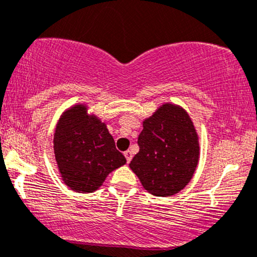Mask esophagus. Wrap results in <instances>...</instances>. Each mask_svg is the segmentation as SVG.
<instances>
[{
	"instance_id": "obj_1",
	"label": "esophagus",
	"mask_w": 257,
	"mask_h": 257,
	"mask_svg": "<svg viewBox=\"0 0 257 257\" xmlns=\"http://www.w3.org/2000/svg\"><path fill=\"white\" fill-rule=\"evenodd\" d=\"M123 155H125L127 163H130V161H131V159H132V152L131 151H126L125 153H123Z\"/></svg>"
}]
</instances>
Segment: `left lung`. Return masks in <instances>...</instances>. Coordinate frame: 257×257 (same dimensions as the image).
<instances>
[{
    "label": "left lung",
    "mask_w": 257,
    "mask_h": 257,
    "mask_svg": "<svg viewBox=\"0 0 257 257\" xmlns=\"http://www.w3.org/2000/svg\"><path fill=\"white\" fill-rule=\"evenodd\" d=\"M138 146L140 152L130 167L147 192L155 197H170L192 180L200 147L197 130L182 106L164 103L144 119Z\"/></svg>",
    "instance_id": "8db88e82"
}]
</instances>
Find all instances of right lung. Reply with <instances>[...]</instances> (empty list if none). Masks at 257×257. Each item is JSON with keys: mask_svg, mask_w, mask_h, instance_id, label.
Masks as SVG:
<instances>
[{"mask_svg": "<svg viewBox=\"0 0 257 257\" xmlns=\"http://www.w3.org/2000/svg\"><path fill=\"white\" fill-rule=\"evenodd\" d=\"M87 110L82 103L66 109L57 122L53 138L60 177L77 193L97 191L106 176L126 164L105 122Z\"/></svg>", "mask_w": 257, "mask_h": 257, "instance_id": "right-lung-1", "label": "right lung"}]
</instances>
